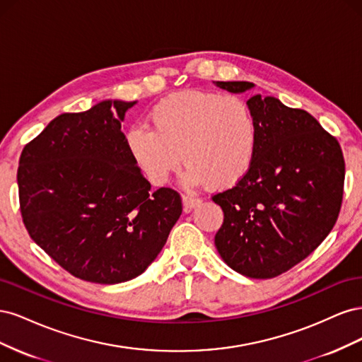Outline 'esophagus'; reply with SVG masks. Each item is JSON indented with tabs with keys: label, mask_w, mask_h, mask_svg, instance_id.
Listing matches in <instances>:
<instances>
[{
	"label": "esophagus",
	"mask_w": 362,
	"mask_h": 362,
	"mask_svg": "<svg viewBox=\"0 0 362 362\" xmlns=\"http://www.w3.org/2000/svg\"><path fill=\"white\" fill-rule=\"evenodd\" d=\"M199 202H201V199L196 198V196H192V194H184L182 196V206H184L185 213H190Z\"/></svg>",
	"instance_id": "esophagus-1"
}]
</instances>
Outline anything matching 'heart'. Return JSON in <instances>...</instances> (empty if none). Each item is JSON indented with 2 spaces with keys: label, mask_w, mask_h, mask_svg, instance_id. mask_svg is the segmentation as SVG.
I'll use <instances>...</instances> for the list:
<instances>
[{
  "label": "heart",
  "mask_w": 362,
  "mask_h": 362,
  "mask_svg": "<svg viewBox=\"0 0 362 362\" xmlns=\"http://www.w3.org/2000/svg\"><path fill=\"white\" fill-rule=\"evenodd\" d=\"M149 128L133 127L127 148L146 180L161 185L180 161L184 182L214 189L242 181L255 158L258 124L252 108L237 96L185 90L168 95L151 108Z\"/></svg>",
  "instance_id": "b5f03b06"
}]
</instances>
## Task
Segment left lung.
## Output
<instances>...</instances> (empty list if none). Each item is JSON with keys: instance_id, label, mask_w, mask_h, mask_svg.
Here are the masks:
<instances>
[{"instance_id": "obj_1", "label": "left lung", "mask_w": 362, "mask_h": 362, "mask_svg": "<svg viewBox=\"0 0 362 362\" xmlns=\"http://www.w3.org/2000/svg\"><path fill=\"white\" fill-rule=\"evenodd\" d=\"M216 86L231 93L255 87ZM247 105L258 124L255 158L242 181L213 196L223 210L214 245L233 270L269 279L305 259L331 233L343 201L344 158L337 139L308 112L261 95Z\"/></svg>"}]
</instances>
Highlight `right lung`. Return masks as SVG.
Masks as SVG:
<instances>
[{
    "label": "right lung",
    "instance_id": "add662e5",
    "mask_svg": "<svg viewBox=\"0 0 362 362\" xmlns=\"http://www.w3.org/2000/svg\"><path fill=\"white\" fill-rule=\"evenodd\" d=\"M134 104L105 100L63 113L19 158V205L30 237L83 281L119 284L141 275L182 213L180 194L151 192L129 156L120 124Z\"/></svg>",
    "mask_w": 362,
    "mask_h": 362
}]
</instances>
